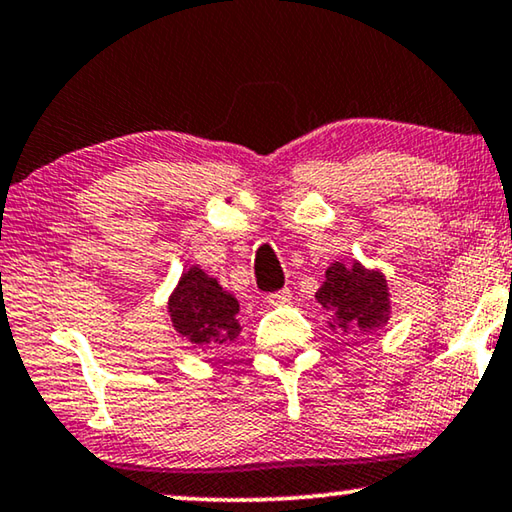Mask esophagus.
Wrapping results in <instances>:
<instances>
[{"mask_svg": "<svg viewBox=\"0 0 512 512\" xmlns=\"http://www.w3.org/2000/svg\"><path fill=\"white\" fill-rule=\"evenodd\" d=\"M288 302H291V291H288V288L268 295V305H272V307H284V305H288Z\"/></svg>", "mask_w": 512, "mask_h": 512, "instance_id": "obj_1", "label": "esophagus"}]
</instances>
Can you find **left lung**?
I'll use <instances>...</instances> for the list:
<instances>
[{"label":"left lung","mask_w":512,"mask_h":512,"mask_svg":"<svg viewBox=\"0 0 512 512\" xmlns=\"http://www.w3.org/2000/svg\"><path fill=\"white\" fill-rule=\"evenodd\" d=\"M316 300L330 318L328 328L353 337L372 335L392 316L388 279L379 268H367L360 261L332 263Z\"/></svg>","instance_id":"obj_1"}]
</instances>
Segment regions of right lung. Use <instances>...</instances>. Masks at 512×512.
Listing matches in <instances>:
<instances>
[{
	"label": "right lung",
	"instance_id": "right-lung-1",
	"mask_svg": "<svg viewBox=\"0 0 512 512\" xmlns=\"http://www.w3.org/2000/svg\"><path fill=\"white\" fill-rule=\"evenodd\" d=\"M240 302L203 268L191 265L168 295V316L182 342L212 351L238 339Z\"/></svg>",
	"mask_w": 512,
	"mask_h": 512
}]
</instances>
